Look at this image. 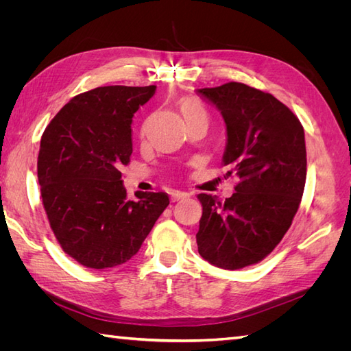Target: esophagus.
<instances>
[{"label":"esophagus","mask_w":351,"mask_h":351,"mask_svg":"<svg viewBox=\"0 0 351 351\" xmlns=\"http://www.w3.org/2000/svg\"><path fill=\"white\" fill-rule=\"evenodd\" d=\"M190 195L187 192H180V190H177V192H173L171 193V200L176 202V200H182V199H186L189 197Z\"/></svg>","instance_id":"1"}]
</instances>
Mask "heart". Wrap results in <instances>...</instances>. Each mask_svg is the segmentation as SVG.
Segmentation results:
<instances>
[{
	"instance_id": "obj_1",
	"label": "heart",
	"mask_w": 351,
	"mask_h": 351,
	"mask_svg": "<svg viewBox=\"0 0 351 351\" xmlns=\"http://www.w3.org/2000/svg\"><path fill=\"white\" fill-rule=\"evenodd\" d=\"M180 110L184 117L186 123H190L193 120H206L208 121V111L199 101L193 98H184L180 104Z\"/></svg>"
}]
</instances>
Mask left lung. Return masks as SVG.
Instances as JSON below:
<instances>
[{"label":"left lung","instance_id":"left-lung-1","mask_svg":"<svg viewBox=\"0 0 351 351\" xmlns=\"http://www.w3.org/2000/svg\"><path fill=\"white\" fill-rule=\"evenodd\" d=\"M199 93L224 117L222 161L239 183L224 204L197 195V250L209 263L234 271L267 258L291 226L306 183L304 130L289 107L244 83L230 82Z\"/></svg>","mask_w":351,"mask_h":351}]
</instances>
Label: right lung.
I'll list each match as a JSON object with an SVG mask.
<instances>
[{
  "label": "right lung",
  "mask_w": 351,
  "mask_h": 351,
  "mask_svg": "<svg viewBox=\"0 0 351 351\" xmlns=\"http://www.w3.org/2000/svg\"><path fill=\"white\" fill-rule=\"evenodd\" d=\"M156 86H101L51 120L38 155L40 197L60 247L86 268H114L139 252L168 206L164 192L130 200L120 168L133 152L132 121Z\"/></svg>",
  "instance_id": "obj_1"
}]
</instances>
